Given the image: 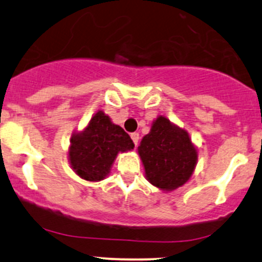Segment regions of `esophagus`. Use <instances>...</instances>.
Returning a JSON list of instances; mask_svg holds the SVG:
<instances>
[{
	"mask_svg": "<svg viewBox=\"0 0 262 262\" xmlns=\"http://www.w3.org/2000/svg\"><path fill=\"white\" fill-rule=\"evenodd\" d=\"M130 138L132 140H133V143L135 144V146H137L138 143H139V133H132Z\"/></svg>",
	"mask_w": 262,
	"mask_h": 262,
	"instance_id": "1",
	"label": "esophagus"
}]
</instances>
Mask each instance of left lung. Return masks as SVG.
Instances as JSON below:
<instances>
[{
	"mask_svg": "<svg viewBox=\"0 0 262 262\" xmlns=\"http://www.w3.org/2000/svg\"><path fill=\"white\" fill-rule=\"evenodd\" d=\"M146 180L162 191H172L188 181L197 165V149L189 135L159 116L138 146Z\"/></svg>",
	"mask_w": 262,
	"mask_h": 262,
	"instance_id": "obj_1",
	"label": "left lung"
}]
</instances>
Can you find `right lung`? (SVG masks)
<instances>
[{
  "mask_svg": "<svg viewBox=\"0 0 262 262\" xmlns=\"http://www.w3.org/2000/svg\"><path fill=\"white\" fill-rule=\"evenodd\" d=\"M69 148L71 167L86 181H101L110 173L119 151L134 148L133 140L122 127L113 124L103 111L93 114L87 127L74 133Z\"/></svg>",
  "mask_w": 262,
  "mask_h": 262,
  "instance_id": "obj_1",
  "label": "right lung"
}]
</instances>
